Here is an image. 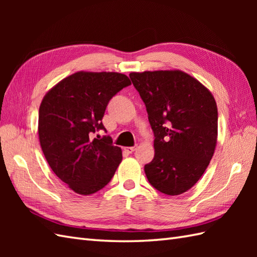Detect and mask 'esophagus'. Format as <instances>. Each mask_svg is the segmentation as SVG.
<instances>
[{"label": "esophagus", "instance_id": "esophagus-1", "mask_svg": "<svg viewBox=\"0 0 257 257\" xmlns=\"http://www.w3.org/2000/svg\"><path fill=\"white\" fill-rule=\"evenodd\" d=\"M137 148H138V146L136 145V146H134V147H127V148H124V150L127 151V152H129V154H133L134 151L137 150Z\"/></svg>", "mask_w": 257, "mask_h": 257}]
</instances>
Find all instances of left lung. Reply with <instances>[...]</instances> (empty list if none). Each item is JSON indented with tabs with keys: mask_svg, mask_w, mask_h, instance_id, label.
<instances>
[{
	"mask_svg": "<svg viewBox=\"0 0 257 257\" xmlns=\"http://www.w3.org/2000/svg\"><path fill=\"white\" fill-rule=\"evenodd\" d=\"M155 135V157L145 166L149 183L179 195L199 181L214 154L217 107L211 91L182 70L130 73Z\"/></svg>",
	"mask_w": 257,
	"mask_h": 257,
	"instance_id": "obj_1",
	"label": "left lung"
}]
</instances>
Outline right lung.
I'll use <instances>...</instances> for the list:
<instances>
[{
  "mask_svg": "<svg viewBox=\"0 0 257 257\" xmlns=\"http://www.w3.org/2000/svg\"><path fill=\"white\" fill-rule=\"evenodd\" d=\"M132 85L113 72H77L64 78L43 98L38 111V138L54 173L74 192L89 195L107 185L122 159L121 149L105 130L101 119L109 100Z\"/></svg>",
  "mask_w": 257,
  "mask_h": 257,
  "instance_id": "obj_1",
  "label": "right lung"
}]
</instances>
